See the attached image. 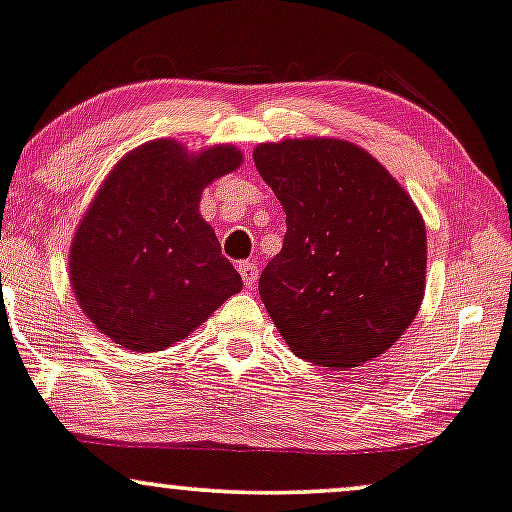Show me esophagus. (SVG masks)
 I'll return each mask as SVG.
<instances>
[{
	"label": "esophagus",
	"instance_id": "esophagus-1",
	"mask_svg": "<svg viewBox=\"0 0 512 512\" xmlns=\"http://www.w3.org/2000/svg\"><path fill=\"white\" fill-rule=\"evenodd\" d=\"M238 271H241V278H243V286L245 288L255 286L257 276H260V271H257V264L255 262H250V260L238 262Z\"/></svg>",
	"mask_w": 512,
	"mask_h": 512
}]
</instances>
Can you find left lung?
<instances>
[{
  "instance_id": "8db88e82",
  "label": "left lung",
  "mask_w": 512,
  "mask_h": 512,
  "mask_svg": "<svg viewBox=\"0 0 512 512\" xmlns=\"http://www.w3.org/2000/svg\"><path fill=\"white\" fill-rule=\"evenodd\" d=\"M286 212L260 295L300 359L340 368L383 354L416 319L425 224L373 155L340 139H288L252 153Z\"/></svg>"
}]
</instances>
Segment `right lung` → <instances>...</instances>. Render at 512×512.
I'll return each mask as SVG.
<instances>
[{
	"instance_id": "obj_1",
	"label": "right lung",
	"mask_w": 512,
	"mask_h": 512,
	"mask_svg": "<svg viewBox=\"0 0 512 512\" xmlns=\"http://www.w3.org/2000/svg\"><path fill=\"white\" fill-rule=\"evenodd\" d=\"M238 165L234 146L189 155L167 139L115 165L70 250L77 302L101 333L134 352H160L243 288L198 212L205 186Z\"/></svg>"
}]
</instances>
